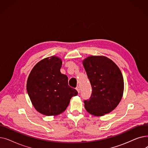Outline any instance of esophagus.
<instances>
[{"instance_id": "esophagus-1", "label": "esophagus", "mask_w": 148, "mask_h": 148, "mask_svg": "<svg viewBox=\"0 0 148 148\" xmlns=\"http://www.w3.org/2000/svg\"><path fill=\"white\" fill-rule=\"evenodd\" d=\"M75 89H76V90H77V92H78L79 93L80 92V87H79V86H77V88H76Z\"/></svg>"}]
</instances>
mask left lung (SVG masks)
Returning <instances> with one entry per match:
<instances>
[{
    "label": "left lung",
    "instance_id": "8db88e82",
    "mask_svg": "<svg viewBox=\"0 0 148 148\" xmlns=\"http://www.w3.org/2000/svg\"><path fill=\"white\" fill-rule=\"evenodd\" d=\"M92 89L84 107L90 114L101 116L117 107L122 99L124 83L119 67L103 56H91L83 61Z\"/></svg>",
    "mask_w": 148,
    "mask_h": 148
}]
</instances>
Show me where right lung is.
Wrapping results in <instances>:
<instances>
[{"mask_svg": "<svg viewBox=\"0 0 148 148\" xmlns=\"http://www.w3.org/2000/svg\"><path fill=\"white\" fill-rule=\"evenodd\" d=\"M62 62L57 56L45 58L37 63L27 81V91L33 106L46 116L64 112L71 98L78 94L68 85V77L62 74Z\"/></svg>", "mask_w": 148, "mask_h": 148, "instance_id": "obj_1", "label": "right lung"}]
</instances>
